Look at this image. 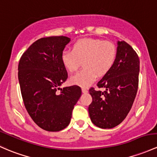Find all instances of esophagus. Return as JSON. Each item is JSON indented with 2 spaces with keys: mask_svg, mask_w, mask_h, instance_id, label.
<instances>
[{
  "mask_svg": "<svg viewBox=\"0 0 157 157\" xmlns=\"http://www.w3.org/2000/svg\"><path fill=\"white\" fill-rule=\"evenodd\" d=\"M82 92H83V93H87V92H88V90L86 88H82Z\"/></svg>",
  "mask_w": 157,
  "mask_h": 157,
  "instance_id": "34e87169",
  "label": "esophagus"
}]
</instances>
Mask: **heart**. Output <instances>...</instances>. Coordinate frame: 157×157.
<instances>
[{
	"label": "heart",
	"instance_id": "1",
	"mask_svg": "<svg viewBox=\"0 0 157 157\" xmlns=\"http://www.w3.org/2000/svg\"><path fill=\"white\" fill-rule=\"evenodd\" d=\"M117 57V48L113 43L95 38H83L76 41L72 50H65L61 61L67 71L73 73L81 66V71L72 76L70 82L74 85L88 87L97 77H103L113 67Z\"/></svg>",
	"mask_w": 157,
	"mask_h": 157
}]
</instances>
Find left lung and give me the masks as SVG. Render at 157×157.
I'll return each mask as SVG.
<instances>
[{
  "label": "left lung",
  "instance_id": "left-lung-1",
  "mask_svg": "<svg viewBox=\"0 0 157 157\" xmlns=\"http://www.w3.org/2000/svg\"><path fill=\"white\" fill-rule=\"evenodd\" d=\"M117 57L113 67L97 83L104 92L90 90L92 101L89 113L94 125L112 128L126 117L136 96L140 62L138 55L125 41H117Z\"/></svg>",
  "mask_w": 157,
  "mask_h": 157
}]
</instances>
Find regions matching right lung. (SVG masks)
I'll return each mask as SVG.
<instances>
[{"mask_svg":"<svg viewBox=\"0 0 157 157\" xmlns=\"http://www.w3.org/2000/svg\"><path fill=\"white\" fill-rule=\"evenodd\" d=\"M70 41L65 36L43 37L19 60L18 78L24 105L34 123L46 131L59 132L68 126L81 96L78 86L60 88L67 78L61 55Z\"/></svg>","mask_w":157,"mask_h":157,"instance_id":"add662e5","label":"right lung"}]
</instances>
